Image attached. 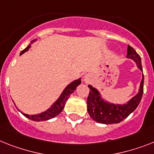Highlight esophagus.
Returning a JSON list of instances; mask_svg holds the SVG:
<instances>
[{
  "label": "esophagus",
  "instance_id": "1",
  "mask_svg": "<svg viewBox=\"0 0 154 154\" xmlns=\"http://www.w3.org/2000/svg\"><path fill=\"white\" fill-rule=\"evenodd\" d=\"M91 78H92V77H91V75L90 74L86 75L84 76V81L86 82H90V81L91 80Z\"/></svg>",
  "mask_w": 154,
  "mask_h": 154
}]
</instances>
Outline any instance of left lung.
Instances as JSON below:
<instances>
[{
	"instance_id": "left-lung-1",
	"label": "left lung",
	"mask_w": 154,
	"mask_h": 154,
	"mask_svg": "<svg viewBox=\"0 0 154 154\" xmlns=\"http://www.w3.org/2000/svg\"><path fill=\"white\" fill-rule=\"evenodd\" d=\"M127 58L131 59L136 63L138 69L143 72L141 57L131 46L128 45ZM144 75L141 80L138 92L125 104L110 103L103 98L100 91L91 85H88L90 90L87 98V111L91 118L97 123L104 124H118L128 117L136 109L140 103L143 94Z\"/></svg>"
}]
</instances>
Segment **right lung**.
<instances>
[{
    "mask_svg": "<svg viewBox=\"0 0 154 154\" xmlns=\"http://www.w3.org/2000/svg\"><path fill=\"white\" fill-rule=\"evenodd\" d=\"M37 39H34V40L31 41V42L28 45V46L26 47V49H24L21 53H20V55L23 54L24 53H26V51H28L29 49L31 46V44L36 42ZM81 83V78L78 79L74 80L73 82H72L71 83L66 86L64 90L63 91V92L61 93V94L60 95V97L57 98V101L53 103V105L49 108V109L45 110V112H41L39 114H35V115H28V114L23 113L22 112V114L23 116H25L26 118H28L30 120H34V121H45V120H50L52 118L55 117L57 115H59L60 112H62V110L63 109L64 106H65L66 101H68V97H70V95L72 94V93L75 91L76 87L79 86V85Z\"/></svg>",
    "mask_w": 154,
    "mask_h": 154,
    "instance_id": "1",
    "label": "right lung"
}]
</instances>
